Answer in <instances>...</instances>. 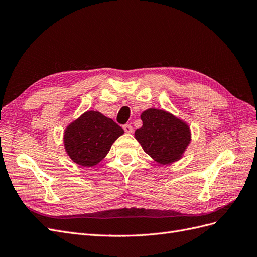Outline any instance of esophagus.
Segmentation results:
<instances>
[{
	"label": "esophagus",
	"mask_w": 257,
	"mask_h": 257,
	"mask_svg": "<svg viewBox=\"0 0 257 257\" xmlns=\"http://www.w3.org/2000/svg\"><path fill=\"white\" fill-rule=\"evenodd\" d=\"M123 130H124V132H125V133H132V132H133V127H132V125L128 123L124 124Z\"/></svg>",
	"instance_id": "1"
}]
</instances>
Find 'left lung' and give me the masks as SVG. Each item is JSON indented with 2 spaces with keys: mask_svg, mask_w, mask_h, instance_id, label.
I'll return each mask as SVG.
<instances>
[{
  "mask_svg": "<svg viewBox=\"0 0 257 257\" xmlns=\"http://www.w3.org/2000/svg\"><path fill=\"white\" fill-rule=\"evenodd\" d=\"M141 118L143 126L135 131V138L147 154L163 165L182 157L191 141L188 124L154 108L144 111Z\"/></svg>",
  "mask_w": 257,
  "mask_h": 257,
  "instance_id": "left-lung-1",
  "label": "left lung"
}]
</instances>
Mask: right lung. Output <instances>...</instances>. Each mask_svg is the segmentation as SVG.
Listing matches in <instances>:
<instances>
[{
	"label": "right lung",
	"mask_w": 257,
	"mask_h": 257,
	"mask_svg": "<svg viewBox=\"0 0 257 257\" xmlns=\"http://www.w3.org/2000/svg\"><path fill=\"white\" fill-rule=\"evenodd\" d=\"M123 133L120 125L104 114L87 111L65 130V150L76 164L92 167L106 157Z\"/></svg>",
	"instance_id": "obj_1"
}]
</instances>
